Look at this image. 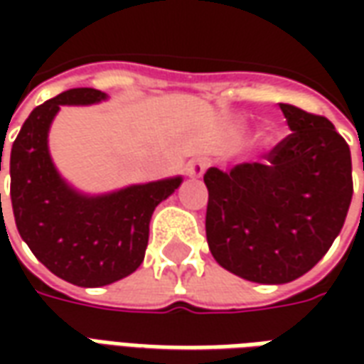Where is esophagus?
Returning a JSON list of instances; mask_svg holds the SVG:
<instances>
[{
  "mask_svg": "<svg viewBox=\"0 0 364 364\" xmlns=\"http://www.w3.org/2000/svg\"><path fill=\"white\" fill-rule=\"evenodd\" d=\"M208 167V161L203 158H197V159H191L187 167H185V171L189 177H200V175L205 173V169Z\"/></svg>",
  "mask_w": 364,
  "mask_h": 364,
  "instance_id": "1",
  "label": "esophagus"
}]
</instances>
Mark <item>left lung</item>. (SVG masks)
I'll return each mask as SVG.
<instances>
[{
	"instance_id": "left-lung-1",
	"label": "left lung",
	"mask_w": 364,
	"mask_h": 364,
	"mask_svg": "<svg viewBox=\"0 0 364 364\" xmlns=\"http://www.w3.org/2000/svg\"><path fill=\"white\" fill-rule=\"evenodd\" d=\"M279 107L292 132L263 164L205 173L213 257L261 284H284L308 273L339 236L353 197L351 151L336 127L294 105Z\"/></svg>"
}]
</instances>
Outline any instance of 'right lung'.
<instances>
[{
  "label": "right lung",
  "mask_w": 364,
  "mask_h": 364,
  "mask_svg": "<svg viewBox=\"0 0 364 364\" xmlns=\"http://www.w3.org/2000/svg\"><path fill=\"white\" fill-rule=\"evenodd\" d=\"M105 99L103 91L75 87L38 105L15 138L9 159L13 214L23 242L56 277L87 289L120 281L140 267L151 214L183 183L177 175L85 195L58 173L48 150V130L60 107Z\"/></svg>",
  "instance_id": "right-lung-1"
}]
</instances>
